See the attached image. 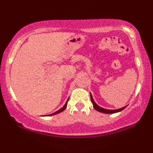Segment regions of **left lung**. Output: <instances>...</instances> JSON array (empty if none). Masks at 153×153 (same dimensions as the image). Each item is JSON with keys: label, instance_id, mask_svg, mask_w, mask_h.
<instances>
[{"label": "left lung", "instance_id": "left-lung-1", "mask_svg": "<svg viewBox=\"0 0 153 153\" xmlns=\"http://www.w3.org/2000/svg\"><path fill=\"white\" fill-rule=\"evenodd\" d=\"M91 102H93V108H95V110H97V111L100 112V113H108V114H111V113H117V112H120L121 111V110H123V109H125V108H126L127 106L126 107H123L122 108H120V109H117V110H107V109H104V108H101V107L98 106L95 103L94 100L93 99V97H92V95L91 94Z\"/></svg>", "mask_w": 153, "mask_h": 153}]
</instances>
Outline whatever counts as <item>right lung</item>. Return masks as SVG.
I'll return each instance as SVG.
<instances>
[{"label": "right lung", "mask_w": 153, "mask_h": 153, "mask_svg": "<svg viewBox=\"0 0 153 153\" xmlns=\"http://www.w3.org/2000/svg\"><path fill=\"white\" fill-rule=\"evenodd\" d=\"M69 100V99H68ZM68 100H67V102H66V103H65V105H64L63 107H62V108H61V109H60L59 110H58V111H56V112H55L54 113H53V114H51V115H56V114H58V113H60V112H62V111H63L66 108V106H67V103H68Z\"/></svg>", "instance_id": "1"}]
</instances>
